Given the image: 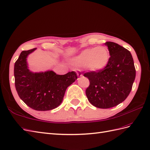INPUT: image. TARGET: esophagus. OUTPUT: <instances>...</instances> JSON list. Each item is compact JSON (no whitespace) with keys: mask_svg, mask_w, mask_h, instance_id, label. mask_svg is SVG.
<instances>
[{"mask_svg":"<svg viewBox=\"0 0 150 150\" xmlns=\"http://www.w3.org/2000/svg\"><path fill=\"white\" fill-rule=\"evenodd\" d=\"M77 75H78V77L83 76V74H82V73L81 72H77Z\"/></svg>","mask_w":150,"mask_h":150,"instance_id":"34e87169","label":"esophagus"}]
</instances>
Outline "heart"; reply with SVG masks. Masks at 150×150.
Masks as SVG:
<instances>
[{
	"label": "heart",
	"instance_id": "heart-1",
	"mask_svg": "<svg viewBox=\"0 0 150 150\" xmlns=\"http://www.w3.org/2000/svg\"><path fill=\"white\" fill-rule=\"evenodd\" d=\"M110 61V53L103 46L86 48L72 58L71 62L74 66L85 68L94 72L103 70Z\"/></svg>",
	"mask_w": 150,
	"mask_h": 150
}]
</instances>
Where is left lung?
I'll return each instance as SVG.
<instances>
[{
    "label": "left lung",
    "mask_w": 150,
    "mask_h": 150,
    "mask_svg": "<svg viewBox=\"0 0 150 150\" xmlns=\"http://www.w3.org/2000/svg\"><path fill=\"white\" fill-rule=\"evenodd\" d=\"M110 53V61L103 70L84 74L90 80L86 90L89 102L100 108L117 106L130 93L136 77L134 60L131 52L119 44L105 43Z\"/></svg>",
    "instance_id": "obj_1"
}]
</instances>
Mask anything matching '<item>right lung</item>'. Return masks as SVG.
Segmentation results:
<instances>
[{
    "label": "right lung",
    "instance_id": "1",
    "mask_svg": "<svg viewBox=\"0 0 150 150\" xmlns=\"http://www.w3.org/2000/svg\"><path fill=\"white\" fill-rule=\"evenodd\" d=\"M36 48L23 51L14 64L15 86L18 94L28 107L38 111L50 110L61 104L66 89L78 79L75 72L64 75L52 70L34 72L29 69L28 55Z\"/></svg>",
    "mask_w": 150,
    "mask_h": 150
}]
</instances>
